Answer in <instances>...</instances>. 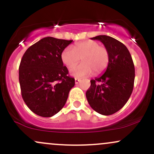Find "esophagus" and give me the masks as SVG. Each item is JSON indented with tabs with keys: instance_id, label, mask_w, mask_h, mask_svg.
Listing matches in <instances>:
<instances>
[{
	"instance_id": "obj_1",
	"label": "esophagus",
	"mask_w": 154,
	"mask_h": 154,
	"mask_svg": "<svg viewBox=\"0 0 154 154\" xmlns=\"http://www.w3.org/2000/svg\"><path fill=\"white\" fill-rule=\"evenodd\" d=\"M75 83H76V84H78V83H79V82H80V79H78V78H75Z\"/></svg>"
}]
</instances>
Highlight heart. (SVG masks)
<instances>
[{
	"label": "heart",
	"mask_w": 154,
	"mask_h": 154,
	"mask_svg": "<svg viewBox=\"0 0 154 154\" xmlns=\"http://www.w3.org/2000/svg\"><path fill=\"white\" fill-rule=\"evenodd\" d=\"M83 63L75 66L80 58ZM61 59L70 69L71 75L75 77H85L98 75L106 69L109 62V51L105 47L93 40H86L76 43L73 48L67 47L61 52Z\"/></svg>",
	"instance_id": "1"
}]
</instances>
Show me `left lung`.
Segmentation results:
<instances>
[{"label": "left lung", "instance_id": "left-lung-1", "mask_svg": "<svg viewBox=\"0 0 154 154\" xmlns=\"http://www.w3.org/2000/svg\"><path fill=\"white\" fill-rule=\"evenodd\" d=\"M109 51V62L103 75L91 80L86 98L93 110L102 115H111L122 108L132 94L135 81V66L128 48L119 40L98 35Z\"/></svg>", "mask_w": 154, "mask_h": 154}]
</instances>
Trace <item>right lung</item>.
Masks as SVG:
<instances>
[{
	"mask_svg": "<svg viewBox=\"0 0 154 154\" xmlns=\"http://www.w3.org/2000/svg\"><path fill=\"white\" fill-rule=\"evenodd\" d=\"M73 40L46 37L23 55L19 79L24 101L37 115L51 117L64 106L75 79L68 75L61 54Z\"/></svg>",
	"mask_w": 154,
	"mask_h": 154,
	"instance_id": "obj_1",
	"label": "right lung"
}]
</instances>
